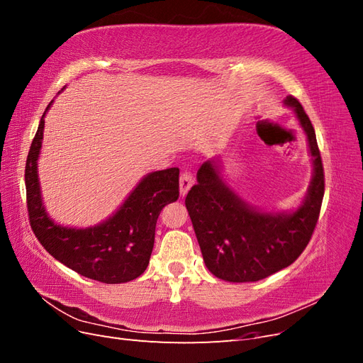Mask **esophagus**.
<instances>
[{"instance_id": "1", "label": "esophagus", "mask_w": 363, "mask_h": 363, "mask_svg": "<svg viewBox=\"0 0 363 363\" xmlns=\"http://www.w3.org/2000/svg\"><path fill=\"white\" fill-rule=\"evenodd\" d=\"M194 180H192V174L189 171H183L180 175V194L184 196L191 189Z\"/></svg>"}]
</instances>
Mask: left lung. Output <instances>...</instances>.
Segmentation results:
<instances>
[{"instance_id":"left-lung-1","label":"left lung","mask_w":363,"mask_h":363,"mask_svg":"<svg viewBox=\"0 0 363 363\" xmlns=\"http://www.w3.org/2000/svg\"><path fill=\"white\" fill-rule=\"evenodd\" d=\"M292 107L309 140L313 179L301 207L292 213H267L250 207L219 177L213 162L196 172V184L186 195V208L213 276L233 283L257 281L289 267L309 244L324 196V168L315 130L300 101Z\"/></svg>"}]
</instances>
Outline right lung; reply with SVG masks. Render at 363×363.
<instances>
[{
  "instance_id": "obj_1",
  "label": "right lung",
  "mask_w": 363,
  "mask_h": 363,
  "mask_svg": "<svg viewBox=\"0 0 363 363\" xmlns=\"http://www.w3.org/2000/svg\"><path fill=\"white\" fill-rule=\"evenodd\" d=\"M45 112L26 163L27 212L33 233L54 259L87 279L108 284L135 280L148 267L162 208L179 199V168L148 174L119 211L100 225L68 228L54 224L42 206L38 180Z\"/></svg>"
}]
</instances>
